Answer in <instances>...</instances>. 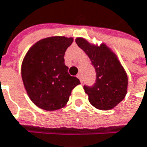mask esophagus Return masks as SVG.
Masks as SVG:
<instances>
[{"label": "esophagus", "mask_w": 147, "mask_h": 147, "mask_svg": "<svg viewBox=\"0 0 147 147\" xmlns=\"http://www.w3.org/2000/svg\"><path fill=\"white\" fill-rule=\"evenodd\" d=\"M77 78H78V79H79V80H80V82H81V83L83 82V81H82V74H78L77 75Z\"/></svg>", "instance_id": "1"}]
</instances>
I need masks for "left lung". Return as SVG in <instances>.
Here are the masks:
<instances>
[{"mask_svg":"<svg viewBox=\"0 0 147 147\" xmlns=\"http://www.w3.org/2000/svg\"><path fill=\"white\" fill-rule=\"evenodd\" d=\"M76 43L89 57L96 71V81L92 86H84L89 102L100 110H110L121 102L127 91V73L117 56L104 44L96 46L83 38Z\"/></svg>","mask_w":147,"mask_h":147,"instance_id":"obj_1","label":"left lung"}]
</instances>
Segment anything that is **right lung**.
Returning <instances> with one entry per match:
<instances>
[{"label": "right lung", "instance_id": "obj_1", "mask_svg": "<svg viewBox=\"0 0 147 147\" xmlns=\"http://www.w3.org/2000/svg\"><path fill=\"white\" fill-rule=\"evenodd\" d=\"M72 43L73 38L64 36L45 38L35 43L24 58L21 76L25 88L31 101L44 110L63 107L80 84L64 63L65 51Z\"/></svg>", "mask_w": 147, "mask_h": 147}]
</instances>
